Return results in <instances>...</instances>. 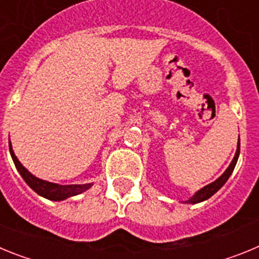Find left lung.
Wrapping results in <instances>:
<instances>
[{
  "instance_id": "1",
  "label": "left lung",
  "mask_w": 259,
  "mask_h": 259,
  "mask_svg": "<svg viewBox=\"0 0 259 259\" xmlns=\"http://www.w3.org/2000/svg\"><path fill=\"white\" fill-rule=\"evenodd\" d=\"M239 154H240V139H239V144H237L236 154H235V157H233L232 162H231V164L228 166L227 170L223 172V175H222L221 178H218V179L215 180V182L210 183L209 185H206V187L201 188L198 192H196L193 197L189 198L188 201H185V203L202 202V201H205V200H207V198L211 197L214 193H217V192H218L219 189H221L222 187L226 184V182L228 180V178L231 176V174H232L233 168H235V166H236V163H237V159H239Z\"/></svg>"
}]
</instances>
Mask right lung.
Returning a JSON list of instances; mask_svg holds the SVG:
<instances>
[{"mask_svg": "<svg viewBox=\"0 0 259 259\" xmlns=\"http://www.w3.org/2000/svg\"><path fill=\"white\" fill-rule=\"evenodd\" d=\"M10 148V154L11 158H13L14 163H15V167L17 170L19 171V174L22 175V178L24 179V182L31 187L33 191L37 194L42 196V197L48 198V200L52 201H62L66 200L68 197H72V196H76V194L83 193L87 189H89L92 187V183L91 184H71V185H59L56 184V183H50L47 182V180L38 179L36 176L32 175L26 167L23 166L19 162V159L17 158V155L14 154L13 146L9 145Z\"/></svg>", "mask_w": 259, "mask_h": 259, "instance_id": "obj_1", "label": "right lung"}]
</instances>
